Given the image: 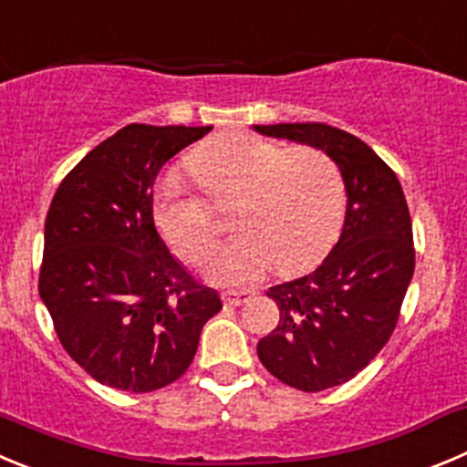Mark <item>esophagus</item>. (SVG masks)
<instances>
[{
  "instance_id": "1",
  "label": "esophagus",
  "mask_w": 467,
  "mask_h": 467,
  "mask_svg": "<svg viewBox=\"0 0 467 467\" xmlns=\"http://www.w3.org/2000/svg\"><path fill=\"white\" fill-rule=\"evenodd\" d=\"M248 299H251V295L248 293H225L223 295L225 306H242V304H246Z\"/></svg>"
}]
</instances>
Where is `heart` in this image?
I'll return each mask as SVG.
<instances>
[{
  "label": "heart",
  "mask_w": 467,
  "mask_h": 467,
  "mask_svg": "<svg viewBox=\"0 0 467 467\" xmlns=\"http://www.w3.org/2000/svg\"><path fill=\"white\" fill-rule=\"evenodd\" d=\"M213 200L239 198L233 242L209 258L207 278L221 287L263 281L274 265L299 274L320 263L341 234L346 182L325 151L290 150L255 135H221L189 161ZM154 219L165 242L186 263L200 265L216 239L207 200L165 174L154 193Z\"/></svg>",
  "instance_id": "1"
}]
</instances>
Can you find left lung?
I'll return each mask as SVG.
<instances>
[{
  "instance_id": "1",
  "label": "left lung",
  "mask_w": 467,
  "mask_h": 467,
  "mask_svg": "<svg viewBox=\"0 0 467 467\" xmlns=\"http://www.w3.org/2000/svg\"><path fill=\"white\" fill-rule=\"evenodd\" d=\"M258 133L325 151L346 182L341 237L316 272L269 287L281 311L260 338L263 366L285 385L322 391L352 380L394 332L415 274L412 223L394 170L329 124H267Z\"/></svg>"
}]
</instances>
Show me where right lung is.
<instances>
[{"label": "right lung", "instance_id": "1", "mask_svg": "<svg viewBox=\"0 0 467 467\" xmlns=\"http://www.w3.org/2000/svg\"><path fill=\"white\" fill-rule=\"evenodd\" d=\"M209 130L124 126L52 198L38 295L64 350L101 385L145 394L174 382L193 361L204 322L223 308L154 223L156 174Z\"/></svg>", "mask_w": 467, "mask_h": 467}]
</instances>
